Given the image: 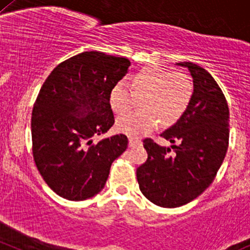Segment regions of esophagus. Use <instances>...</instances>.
<instances>
[{"instance_id":"1","label":"esophagus","mask_w":250,"mask_h":250,"mask_svg":"<svg viewBox=\"0 0 250 250\" xmlns=\"http://www.w3.org/2000/svg\"><path fill=\"white\" fill-rule=\"evenodd\" d=\"M141 145V141L138 139H134V138H129V146L130 147H136Z\"/></svg>"}]
</instances>
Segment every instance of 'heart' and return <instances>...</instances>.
Masks as SVG:
<instances>
[{"label":"heart","instance_id":"heart-1","mask_svg":"<svg viewBox=\"0 0 250 250\" xmlns=\"http://www.w3.org/2000/svg\"><path fill=\"white\" fill-rule=\"evenodd\" d=\"M193 95L188 76L159 66H146L131 76L129 86L119 82L111 87L109 104L112 111L123 114L131 108L134 97L140 98V111L122 115L116 129L125 135L139 138L150 133L160 122L164 128L175 125L185 111Z\"/></svg>","mask_w":250,"mask_h":250}]
</instances>
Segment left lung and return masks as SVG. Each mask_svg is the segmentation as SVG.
Masks as SVG:
<instances>
[{
  "label": "left lung",
  "instance_id": "left-lung-1",
  "mask_svg": "<svg viewBox=\"0 0 250 250\" xmlns=\"http://www.w3.org/2000/svg\"><path fill=\"white\" fill-rule=\"evenodd\" d=\"M177 65L188 67L193 79L190 105L182 119L161 134L171 147L144 140L148 158L136 169L142 194L163 208L182 207L207 190L229 144V108L221 87L199 65Z\"/></svg>",
  "mask_w": 250,
  "mask_h": 250
}]
</instances>
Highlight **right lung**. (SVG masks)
Segmentation results:
<instances>
[{
  "label": "right lung",
  "instance_id": "add662e5",
  "mask_svg": "<svg viewBox=\"0 0 250 250\" xmlns=\"http://www.w3.org/2000/svg\"><path fill=\"white\" fill-rule=\"evenodd\" d=\"M130 62L103 52H83L49 73L32 111L33 158L38 171L57 194L85 201L104 188L112 161L128 147L120 134L92 141L114 125L111 87Z\"/></svg>",
  "mask_w": 250,
  "mask_h": 250
}]
</instances>
